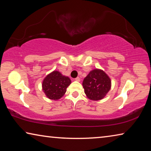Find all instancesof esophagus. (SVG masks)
<instances>
[{
    "label": "esophagus",
    "instance_id": "esophagus-1",
    "mask_svg": "<svg viewBox=\"0 0 151 151\" xmlns=\"http://www.w3.org/2000/svg\"><path fill=\"white\" fill-rule=\"evenodd\" d=\"M75 80L76 81H78V82H79V81H81V80H80V78H79V77H76V78H75Z\"/></svg>",
    "mask_w": 151,
    "mask_h": 151
}]
</instances>
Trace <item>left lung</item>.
Instances as JSON below:
<instances>
[{
    "instance_id": "obj_1",
    "label": "left lung",
    "mask_w": 151,
    "mask_h": 151,
    "mask_svg": "<svg viewBox=\"0 0 151 151\" xmlns=\"http://www.w3.org/2000/svg\"><path fill=\"white\" fill-rule=\"evenodd\" d=\"M83 86L86 96L92 101L103 99L111 87L109 76L101 69H94L84 78Z\"/></svg>"
}]
</instances>
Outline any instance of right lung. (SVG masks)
Wrapping results in <instances>:
<instances>
[{
  "label": "right lung",
  "mask_w": 151,
  "mask_h": 151,
  "mask_svg": "<svg viewBox=\"0 0 151 151\" xmlns=\"http://www.w3.org/2000/svg\"><path fill=\"white\" fill-rule=\"evenodd\" d=\"M71 81L59 71L54 70L46 76L42 81V91L47 98L57 101L64 96Z\"/></svg>",
  "instance_id": "obj_1"
}]
</instances>
